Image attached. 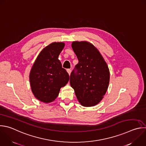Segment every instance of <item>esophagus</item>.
<instances>
[{
  "label": "esophagus",
  "mask_w": 146,
  "mask_h": 146,
  "mask_svg": "<svg viewBox=\"0 0 146 146\" xmlns=\"http://www.w3.org/2000/svg\"><path fill=\"white\" fill-rule=\"evenodd\" d=\"M67 72L68 73V74H69V75L70 76V73H71V70L70 69H67Z\"/></svg>",
  "instance_id": "obj_1"
}]
</instances>
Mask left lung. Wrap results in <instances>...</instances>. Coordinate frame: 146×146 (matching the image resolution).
<instances>
[{
	"label": "left lung",
	"instance_id": "left-lung-1",
	"mask_svg": "<svg viewBox=\"0 0 146 146\" xmlns=\"http://www.w3.org/2000/svg\"><path fill=\"white\" fill-rule=\"evenodd\" d=\"M78 63L72 72L70 84L79 103L84 107H93L103 99L108 89L110 73L104 58L93 44L87 41L72 43Z\"/></svg>",
	"mask_w": 146,
	"mask_h": 146
}]
</instances>
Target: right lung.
<instances>
[{"label": "right lung", "mask_w": 146, "mask_h": 146, "mask_svg": "<svg viewBox=\"0 0 146 146\" xmlns=\"http://www.w3.org/2000/svg\"><path fill=\"white\" fill-rule=\"evenodd\" d=\"M65 46L64 42H53L46 46L36 57L30 72L31 91L41 102H53L61 88L69 80V76L62 68L58 56Z\"/></svg>", "instance_id": "1"}]
</instances>
